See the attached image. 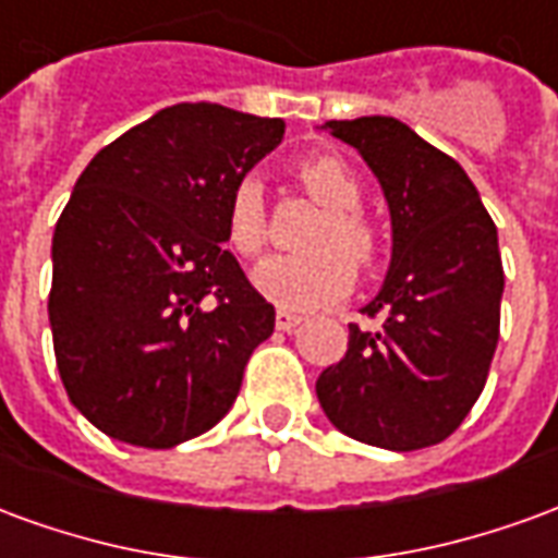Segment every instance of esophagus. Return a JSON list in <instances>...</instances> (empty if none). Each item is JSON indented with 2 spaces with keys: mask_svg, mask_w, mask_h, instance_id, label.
Instances as JSON below:
<instances>
[{
  "mask_svg": "<svg viewBox=\"0 0 558 558\" xmlns=\"http://www.w3.org/2000/svg\"><path fill=\"white\" fill-rule=\"evenodd\" d=\"M275 326H278L280 331H295V328L302 326V316L290 314V311H278V316H275Z\"/></svg>",
  "mask_w": 558,
  "mask_h": 558,
  "instance_id": "1",
  "label": "esophagus"
}]
</instances>
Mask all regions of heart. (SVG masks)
Here are the masks:
<instances>
[{
	"instance_id": "b5f03b06",
	"label": "heart",
	"mask_w": 558,
	"mask_h": 558,
	"mask_svg": "<svg viewBox=\"0 0 558 558\" xmlns=\"http://www.w3.org/2000/svg\"><path fill=\"white\" fill-rule=\"evenodd\" d=\"M302 182L328 208L311 232L314 251L275 254L254 268V287L283 311H311L335 302L352 287V258L367 268L376 256L374 230L355 211L362 206V184L347 160L316 155L302 167ZM266 194L259 175H242L227 203V239L232 251L256 256L266 244Z\"/></svg>"
}]
</instances>
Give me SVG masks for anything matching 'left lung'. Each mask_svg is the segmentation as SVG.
I'll list each match as a JSON object with an SVG mask.
<instances>
[{"instance_id":"8db88e82","label":"left lung","mask_w":558,"mask_h":558,"mask_svg":"<svg viewBox=\"0 0 558 558\" xmlns=\"http://www.w3.org/2000/svg\"><path fill=\"white\" fill-rule=\"evenodd\" d=\"M323 131L355 148L383 187L391 263L364 307L383 326H350L316 398L359 442L427 448L460 427L487 383L505 290L499 235L466 170L400 119H335Z\"/></svg>"}]
</instances>
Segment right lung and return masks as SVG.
<instances>
[{
  "instance_id": "1",
  "label": "right lung",
  "mask_w": 558,
  "mask_h": 558,
  "mask_svg": "<svg viewBox=\"0 0 558 558\" xmlns=\"http://www.w3.org/2000/svg\"><path fill=\"white\" fill-rule=\"evenodd\" d=\"M283 128L175 104L80 172L53 232L47 314L68 398L107 436L172 448L239 398L275 307L223 247L227 203Z\"/></svg>"
}]
</instances>
